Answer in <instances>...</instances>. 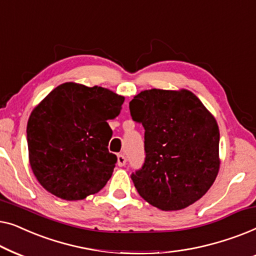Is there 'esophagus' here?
<instances>
[{"label": "esophagus", "instance_id": "esophagus-1", "mask_svg": "<svg viewBox=\"0 0 256 256\" xmlns=\"http://www.w3.org/2000/svg\"><path fill=\"white\" fill-rule=\"evenodd\" d=\"M126 163H127V158H126V156L124 155V154H118V166H124Z\"/></svg>", "mask_w": 256, "mask_h": 256}]
</instances>
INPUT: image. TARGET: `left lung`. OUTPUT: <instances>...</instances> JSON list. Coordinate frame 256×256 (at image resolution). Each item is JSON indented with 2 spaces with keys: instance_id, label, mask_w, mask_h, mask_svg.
Returning <instances> with one entry per match:
<instances>
[{
  "instance_id": "obj_1",
  "label": "left lung",
  "mask_w": 256,
  "mask_h": 256,
  "mask_svg": "<svg viewBox=\"0 0 256 256\" xmlns=\"http://www.w3.org/2000/svg\"><path fill=\"white\" fill-rule=\"evenodd\" d=\"M129 110L146 130L144 163L132 174L138 194L162 211H177L199 200L220 166L214 116L188 90H142Z\"/></svg>"
}]
</instances>
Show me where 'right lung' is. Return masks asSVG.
I'll return each mask as SVG.
<instances>
[{"instance_id": "obj_1", "label": "right lung", "mask_w": 256, "mask_h": 256, "mask_svg": "<svg viewBox=\"0 0 256 256\" xmlns=\"http://www.w3.org/2000/svg\"><path fill=\"white\" fill-rule=\"evenodd\" d=\"M124 98L104 87L65 82L31 113L26 127L31 169L45 190L80 200L102 188L116 156L108 152V120L120 114Z\"/></svg>"}]
</instances>
